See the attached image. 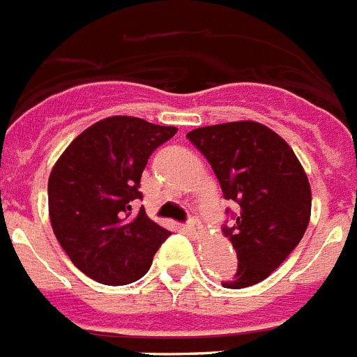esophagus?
I'll return each instance as SVG.
<instances>
[{"label":"esophagus","mask_w":357,"mask_h":357,"mask_svg":"<svg viewBox=\"0 0 357 357\" xmlns=\"http://www.w3.org/2000/svg\"><path fill=\"white\" fill-rule=\"evenodd\" d=\"M184 229H185V232H189V234H193V236H200L202 232H204L202 225L197 222V220H195V218H191V220L185 223Z\"/></svg>","instance_id":"obj_1"}]
</instances>
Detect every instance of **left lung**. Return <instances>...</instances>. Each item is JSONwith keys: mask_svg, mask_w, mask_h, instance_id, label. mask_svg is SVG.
Segmentation results:
<instances>
[{"mask_svg": "<svg viewBox=\"0 0 357 357\" xmlns=\"http://www.w3.org/2000/svg\"><path fill=\"white\" fill-rule=\"evenodd\" d=\"M188 139L209 160L225 200L238 204V214L230 213L234 222L222 229L238 254V272L223 280V288L257 284L282 264L307 229V175L289 144L261 123L195 128Z\"/></svg>", "mask_w": 357, "mask_h": 357, "instance_id": "left-lung-1", "label": "left lung"}]
</instances>
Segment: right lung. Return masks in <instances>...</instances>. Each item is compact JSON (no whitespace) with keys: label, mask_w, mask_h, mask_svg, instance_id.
Returning <instances> with one entry per match:
<instances>
[{"label":"right lung","mask_w":357,"mask_h":357,"mask_svg":"<svg viewBox=\"0 0 357 357\" xmlns=\"http://www.w3.org/2000/svg\"><path fill=\"white\" fill-rule=\"evenodd\" d=\"M176 134L141 118L112 116L73 141L53 166L48 206L53 232L73 264L107 286L135 282L172 232L141 207V175L157 148Z\"/></svg>","instance_id":"obj_1"}]
</instances>
